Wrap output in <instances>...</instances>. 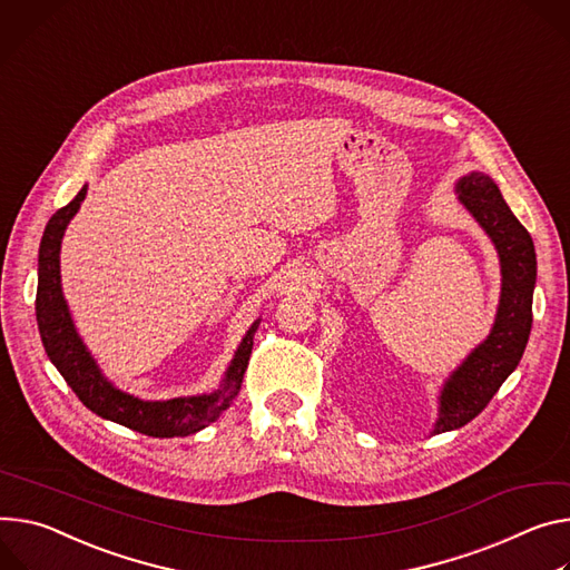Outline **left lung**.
<instances>
[{
    "label": "left lung",
    "mask_w": 570,
    "mask_h": 570,
    "mask_svg": "<svg viewBox=\"0 0 570 570\" xmlns=\"http://www.w3.org/2000/svg\"><path fill=\"white\" fill-rule=\"evenodd\" d=\"M456 193L461 204L495 243L502 268V293L489 338L471 352L443 386L434 434L471 423L519 366L532 330V293L537 282L532 236L511 214L493 179L471 173L456 184Z\"/></svg>",
    "instance_id": "8db88e82"
}]
</instances>
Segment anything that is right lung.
Segmentation results:
<instances>
[{
	"label": "right lung",
	"instance_id": "obj_1",
	"mask_svg": "<svg viewBox=\"0 0 570 570\" xmlns=\"http://www.w3.org/2000/svg\"><path fill=\"white\" fill-rule=\"evenodd\" d=\"M83 197H86V186L77 193V197L70 204H66L63 209H59L49 218L40 240L36 321H38L45 352L51 364H55L57 371L63 375L68 386L77 393V397L92 413H97V416L154 439L195 434L206 425H212L238 393L249 354H252V336L256 332L258 321L249 327L243 343L238 345L223 386L212 395L175 397L166 402H145L111 386L105 377H101L90 352L77 336L72 318L68 314V304L61 293V271H59L61 238L68 223L81 206Z\"/></svg>",
	"mask_w": 570,
	"mask_h": 570
}]
</instances>
